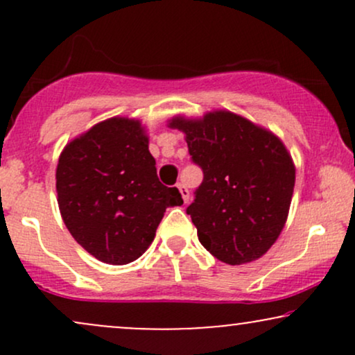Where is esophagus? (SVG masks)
<instances>
[{
	"mask_svg": "<svg viewBox=\"0 0 355 355\" xmlns=\"http://www.w3.org/2000/svg\"><path fill=\"white\" fill-rule=\"evenodd\" d=\"M178 190H180V195H182V198H183V202L185 203H189V200H190V191H189V189H187V185L185 183H178Z\"/></svg>",
	"mask_w": 355,
	"mask_h": 355,
	"instance_id": "obj_1",
	"label": "esophagus"
}]
</instances>
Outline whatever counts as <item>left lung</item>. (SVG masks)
Returning <instances> with one entry per match:
<instances>
[{
    "mask_svg": "<svg viewBox=\"0 0 355 355\" xmlns=\"http://www.w3.org/2000/svg\"><path fill=\"white\" fill-rule=\"evenodd\" d=\"M168 125L185 133L203 172L187 207L202 245L229 266L260 259L279 239L294 193L295 166L282 140L227 110Z\"/></svg>",
    "mask_w": 355,
    "mask_h": 355,
    "instance_id": "left-lung-1",
    "label": "left lung"
}]
</instances>
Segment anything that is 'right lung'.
Returning <instances> with one entry per match:
<instances>
[{"mask_svg": "<svg viewBox=\"0 0 355 355\" xmlns=\"http://www.w3.org/2000/svg\"><path fill=\"white\" fill-rule=\"evenodd\" d=\"M58 207L73 239L105 263L125 266L153 242L178 189L162 185L140 120L113 116L76 137L56 166Z\"/></svg>", "mask_w": 355, "mask_h": 355, "instance_id": "right-lung-1", "label": "right lung"}]
</instances>
